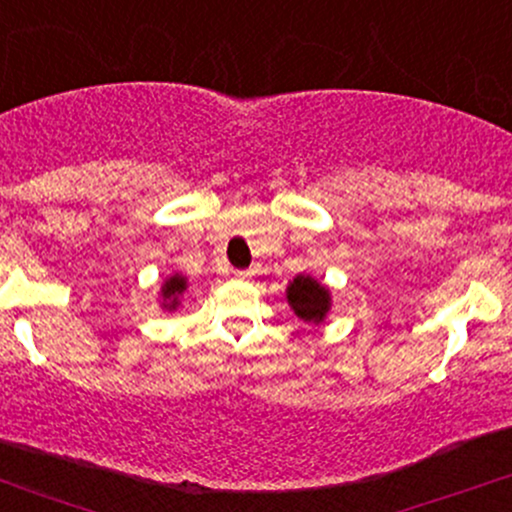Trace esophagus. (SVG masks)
<instances>
[{
  "label": "esophagus",
  "instance_id": "34e87169",
  "mask_svg": "<svg viewBox=\"0 0 512 512\" xmlns=\"http://www.w3.org/2000/svg\"><path fill=\"white\" fill-rule=\"evenodd\" d=\"M233 276H236V279H250L252 272H248V269H236V272H233Z\"/></svg>",
  "mask_w": 512,
  "mask_h": 512
}]
</instances>
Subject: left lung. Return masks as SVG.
<instances>
[{"instance_id":"obj_1","label":"left lung","mask_w":512,"mask_h":512,"mask_svg":"<svg viewBox=\"0 0 512 512\" xmlns=\"http://www.w3.org/2000/svg\"><path fill=\"white\" fill-rule=\"evenodd\" d=\"M286 298H289L293 313L301 317L303 322H313V325H320L325 320L327 310L332 305L330 289H325L320 281L305 274H298L291 281L289 289H286Z\"/></svg>"}]
</instances>
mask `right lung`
<instances>
[{"instance_id": "add662e5", "label": "right lung", "mask_w": 512, "mask_h": 512, "mask_svg": "<svg viewBox=\"0 0 512 512\" xmlns=\"http://www.w3.org/2000/svg\"><path fill=\"white\" fill-rule=\"evenodd\" d=\"M187 289V281H185V276H180V274H173L170 276V279H166V284L161 286V298H163V308H168V310H175L178 308V298H180V293Z\"/></svg>"}]
</instances>
